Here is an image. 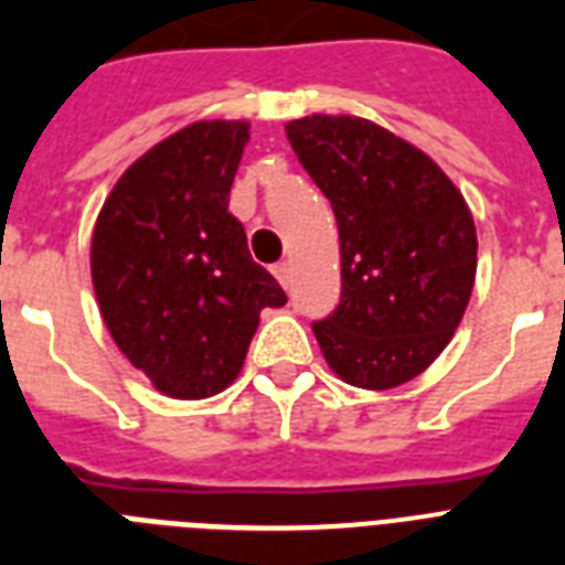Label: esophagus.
<instances>
[{
  "label": "esophagus",
  "instance_id": "34e87169",
  "mask_svg": "<svg viewBox=\"0 0 565 565\" xmlns=\"http://www.w3.org/2000/svg\"><path fill=\"white\" fill-rule=\"evenodd\" d=\"M275 278H278V284H281L284 290H290V284H292L290 264H278V266H275Z\"/></svg>",
  "mask_w": 565,
  "mask_h": 565
}]
</instances>
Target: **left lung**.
Listing matches in <instances>:
<instances>
[{
  "label": "left lung",
  "mask_w": 565,
  "mask_h": 565,
  "mask_svg": "<svg viewBox=\"0 0 565 565\" xmlns=\"http://www.w3.org/2000/svg\"><path fill=\"white\" fill-rule=\"evenodd\" d=\"M287 140L334 207L343 296L313 326L345 384L393 390L437 361L466 313L478 234L428 154L363 117L290 119Z\"/></svg>",
  "instance_id": "obj_1"
}]
</instances>
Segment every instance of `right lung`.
Returning a JSON list of instances; mask_svg holds the SVG:
<instances>
[{"label":"right lung","instance_id":"right-lung-1","mask_svg":"<svg viewBox=\"0 0 565 565\" xmlns=\"http://www.w3.org/2000/svg\"><path fill=\"white\" fill-rule=\"evenodd\" d=\"M246 143V119L190 122L119 175L93 228V290L114 343L181 402L234 384L260 310L287 305L228 213Z\"/></svg>","mask_w":565,"mask_h":565}]
</instances>
